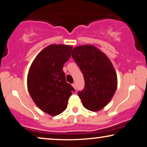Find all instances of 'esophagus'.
<instances>
[{"mask_svg": "<svg viewBox=\"0 0 147 147\" xmlns=\"http://www.w3.org/2000/svg\"><path fill=\"white\" fill-rule=\"evenodd\" d=\"M72 86H73V88H74V89H76V84H75V83H74V84H72Z\"/></svg>", "mask_w": 147, "mask_h": 147, "instance_id": "obj_1", "label": "esophagus"}]
</instances>
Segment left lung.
Instances as JSON below:
<instances>
[{"instance_id": "8db88e82", "label": "left lung", "mask_w": 147, "mask_h": 147, "mask_svg": "<svg viewBox=\"0 0 147 147\" xmlns=\"http://www.w3.org/2000/svg\"><path fill=\"white\" fill-rule=\"evenodd\" d=\"M71 56L84 75L85 88L78 92L84 107L102 110L110 102L117 88V75L105 53L92 45L76 47Z\"/></svg>"}]
</instances>
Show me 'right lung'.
I'll return each mask as SVG.
<instances>
[{"mask_svg":"<svg viewBox=\"0 0 147 147\" xmlns=\"http://www.w3.org/2000/svg\"><path fill=\"white\" fill-rule=\"evenodd\" d=\"M71 45H50L36 56L27 75V88L35 104L42 111L57 116L67 108L74 88L67 83L63 71L69 60Z\"/></svg>","mask_w":147,"mask_h":147,"instance_id":"add662e5","label":"right lung"}]
</instances>
